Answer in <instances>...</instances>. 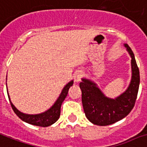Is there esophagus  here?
I'll use <instances>...</instances> for the list:
<instances>
[{"label":"esophagus","mask_w":147,"mask_h":147,"mask_svg":"<svg viewBox=\"0 0 147 147\" xmlns=\"http://www.w3.org/2000/svg\"><path fill=\"white\" fill-rule=\"evenodd\" d=\"M83 77V73L81 71H77L74 74V80L75 82H80Z\"/></svg>","instance_id":"34e87169"}]
</instances>
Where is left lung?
Returning a JSON list of instances; mask_svg holds the SVG:
<instances>
[{
  "label": "left lung",
  "instance_id": "obj_1",
  "mask_svg": "<svg viewBox=\"0 0 147 147\" xmlns=\"http://www.w3.org/2000/svg\"><path fill=\"white\" fill-rule=\"evenodd\" d=\"M131 57L132 78L127 90L115 99L107 98L92 81L83 79L80 83L82 103L86 117L98 126L112 124L125 118L134 107L140 85V72L134 55L127 44L124 45Z\"/></svg>",
  "mask_w": 147,
  "mask_h": 147
}]
</instances>
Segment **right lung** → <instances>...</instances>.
<instances>
[{
    "mask_svg": "<svg viewBox=\"0 0 147 147\" xmlns=\"http://www.w3.org/2000/svg\"><path fill=\"white\" fill-rule=\"evenodd\" d=\"M73 83H74V81H70V83H67L64 86L60 96L51 109H49L48 111H45L44 113L38 114V115H27V114L21 112L13 105V103L11 102L10 99V96H8V98H9L13 110L21 120H23V121L29 123L30 124H32V125H36V126L48 127L53 124L55 122L58 120L60 115H61V104L67 96L68 90L70 88V86H72Z\"/></svg>",
    "mask_w": 147,
    "mask_h": 147,
    "instance_id": "obj_1",
    "label": "right lung"
}]
</instances>
